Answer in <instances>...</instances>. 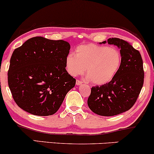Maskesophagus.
Instances as JSON below:
<instances>
[{
	"label": "esophagus",
	"mask_w": 154,
	"mask_h": 154,
	"mask_svg": "<svg viewBox=\"0 0 154 154\" xmlns=\"http://www.w3.org/2000/svg\"><path fill=\"white\" fill-rule=\"evenodd\" d=\"M82 82H80V81L79 80H77L76 81V85H77V86H79V85H82Z\"/></svg>",
	"instance_id": "obj_1"
}]
</instances>
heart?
Masks as SVG:
<instances>
[{"instance_id":"b5f03b06","label":"heart","mask_w":154,"mask_h":154,"mask_svg":"<svg viewBox=\"0 0 154 154\" xmlns=\"http://www.w3.org/2000/svg\"><path fill=\"white\" fill-rule=\"evenodd\" d=\"M66 71L70 75H82L86 69V79L96 85L109 82L122 64V55L115 48L85 44L77 47L75 55H67Z\"/></svg>"}]
</instances>
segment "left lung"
<instances>
[{
  "label": "left lung",
  "instance_id": "1",
  "mask_svg": "<svg viewBox=\"0 0 154 154\" xmlns=\"http://www.w3.org/2000/svg\"><path fill=\"white\" fill-rule=\"evenodd\" d=\"M106 43L120 49L121 66L112 80L92 88L88 105L98 115L111 116L125 112L134 105L143 85L144 72L140 54L128 42L114 38L100 44Z\"/></svg>",
  "mask_w": 154,
  "mask_h": 154
}]
</instances>
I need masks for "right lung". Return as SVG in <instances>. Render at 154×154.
I'll use <instances>...</instances> for the list:
<instances>
[{"label":"right lung","instance_id":"right-lung-1","mask_svg":"<svg viewBox=\"0 0 154 154\" xmlns=\"http://www.w3.org/2000/svg\"><path fill=\"white\" fill-rule=\"evenodd\" d=\"M70 45L64 40L35 37L15 49L8 72L16 103L36 116L55 114L76 80L66 70Z\"/></svg>","mask_w":154,"mask_h":154}]
</instances>
